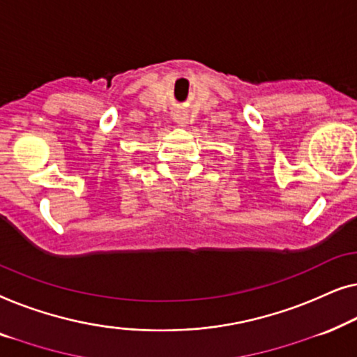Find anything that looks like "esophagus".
<instances>
[{"instance_id": "obj_1", "label": "esophagus", "mask_w": 357, "mask_h": 357, "mask_svg": "<svg viewBox=\"0 0 357 357\" xmlns=\"http://www.w3.org/2000/svg\"><path fill=\"white\" fill-rule=\"evenodd\" d=\"M176 123L179 124V126H185V124H188V119H185V118H176Z\"/></svg>"}]
</instances>
